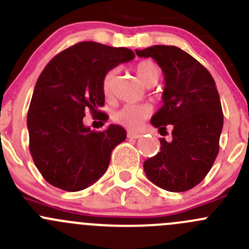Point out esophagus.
Here are the masks:
<instances>
[{"mask_svg": "<svg viewBox=\"0 0 249 249\" xmlns=\"http://www.w3.org/2000/svg\"><path fill=\"white\" fill-rule=\"evenodd\" d=\"M127 137L129 139H140V137H142V135L137 134V132H127Z\"/></svg>", "mask_w": 249, "mask_h": 249, "instance_id": "1", "label": "esophagus"}]
</instances>
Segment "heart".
<instances>
[{
  "mask_svg": "<svg viewBox=\"0 0 249 249\" xmlns=\"http://www.w3.org/2000/svg\"><path fill=\"white\" fill-rule=\"evenodd\" d=\"M115 74H117V69H110L103 78L102 90L107 97L112 95ZM136 74L146 86H153L154 84L158 83L160 78V71L157 64L151 60L140 62L136 66ZM152 112H153V108L149 103H130L118 109L113 114V120L129 129H139L142 122L148 118Z\"/></svg>",
  "mask_w": 249,
  "mask_h": 249,
  "instance_id": "obj_1",
  "label": "heart"
}]
</instances>
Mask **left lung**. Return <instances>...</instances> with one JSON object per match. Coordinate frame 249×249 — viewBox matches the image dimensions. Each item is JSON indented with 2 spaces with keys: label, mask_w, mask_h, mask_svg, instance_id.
Returning a JSON list of instances; mask_svg holds the SVG:
<instances>
[{
  "label": "left lung",
  "mask_w": 249,
  "mask_h": 249,
  "mask_svg": "<svg viewBox=\"0 0 249 249\" xmlns=\"http://www.w3.org/2000/svg\"><path fill=\"white\" fill-rule=\"evenodd\" d=\"M151 57L164 73L163 107L152 117L159 130L173 126V141H160V152L143 163L147 178L160 189L183 192L198 185L219 153L224 124L220 97L208 71L176 46L136 50Z\"/></svg>",
  "instance_id": "8db88e82"
}]
</instances>
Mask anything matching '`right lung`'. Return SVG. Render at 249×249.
<instances>
[{"instance_id": "right-lung-1", "label": "right lung", "mask_w": 249, "mask_h": 249, "mask_svg": "<svg viewBox=\"0 0 249 249\" xmlns=\"http://www.w3.org/2000/svg\"><path fill=\"white\" fill-rule=\"evenodd\" d=\"M135 58L125 47L93 41L75 43L48 62L36 81L28 110L29 149L46 181L68 192L80 191L107 170L115 146L126 131L110 124L103 131L84 125L85 112L106 115V74Z\"/></svg>"}]
</instances>
